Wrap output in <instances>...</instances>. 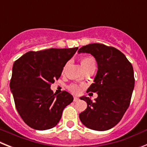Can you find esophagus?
<instances>
[{"mask_svg": "<svg viewBox=\"0 0 147 147\" xmlns=\"http://www.w3.org/2000/svg\"><path fill=\"white\" fill-rule=\"evenodd\" d=\"M79 100H80V98H78V97H76V96L74 97V102H78Z\"/></svg>", "mask_w": 147, "mask_h": 147, "instance_id": "1", "label": "esophagus"}]
</instances>
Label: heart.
Segmentation results:
<instances>
[{"mask_svg": "<svg viewBox=\"0 0 147 147\" xmlns=\"http://www.w3.org/2000/svg\"><path fill=\"white\" fill-rule=\"evenodd\" d=\"M80 63H81L82 67L85 71H88L90 68H95L96 67V60H95L94 57H93L91 56H86V57H82L80 59ZM68 89L72 93L77 94L81 90V87L80 85L73 84V85H71L68 87Z\"/></svg>", "mask_w": 147, "mask_h": 147, "instance_id": "obj_1", "label": "heart"}]
</instances>
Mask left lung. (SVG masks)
<instances>
[{
    "label": "left lung",
    "instance_id": "left-lung-1",
    "mask_svg": "<svg viewBox=\"0 0 147 147\" xmlns=\"http://www.w3.org/2000/svg\"><path fill=\"white\" fill-rule=\"evenodd\" d=\"M79 53H88L95 57L98 71L88 92L97 93L95 102L82 96L87 109L80 114V119L89 129L97 131L110 129L122 119L129 107L135 78L133 67L124 54L115 48L104 44L84 45Z\"/></svg>",
    "mask_w": 147,
    "mask_h": 147
}]
</instances>
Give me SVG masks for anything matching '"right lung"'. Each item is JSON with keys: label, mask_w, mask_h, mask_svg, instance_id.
I'll return each instance as SVG.
<instances>
[{"label": "right lung", "mask_w": 147, "mask_h": 147, "mask_svg": "<svg viewBox=\"0 0 147 147\" xmlns=\"http://www.w3.org/2000/svg\"><path fill=\"white\" fill-rule=\"evenodd\" d=\"M77 49L28 51L14 62L9 86L18 113L30 127L45 130L55 127L65 107L73 102L68 92L56 95L51 85Z\"/></svg>", "instance_id": "right-lung-1"}]
</instances>
